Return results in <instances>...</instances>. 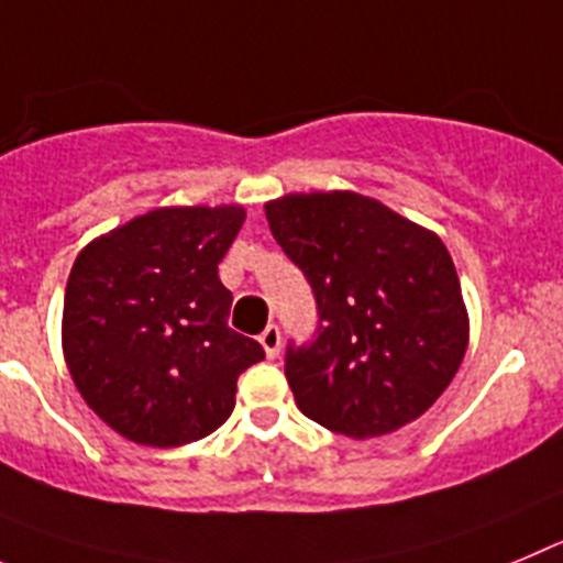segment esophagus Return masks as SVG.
<instances>
[{"label": "esophagus", "instance_id": "1", "mask_svg": "<svg viewBox=\"0 0 563 563\" xmlns=\"http://www.w3.org/2000/svg\"><path fill=\"white\" fill-rule=\"evenodd\" d=\"M261 344H263V351H266V356H269V358L280 356V328H277V325L266 328V331L261 333Z\"/></svg>", "mask_w": 563, "mask_h": 563}]
</instances>
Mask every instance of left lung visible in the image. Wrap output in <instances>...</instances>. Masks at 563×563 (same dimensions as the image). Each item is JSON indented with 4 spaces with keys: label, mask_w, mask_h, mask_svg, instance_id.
<instances>
[{
    "label": "left lung",
    "mask_w": 563,
    "mask_h": 563,
    "mask_svg": "<svg viewBox=\"0 0 563 563\" xmlns=\"http://www.w3.org/2000/svg\"><path fill=\"white\" fill-rule=\"evenodd\" d=\"M263 210L319 308L317 339L286 356L300 412L353 440L420 418L468 347L460 277L438 232L353 190L288 194Z\"/></svg>",
    "instance_id": "left-lung-1"
}]
</instances>
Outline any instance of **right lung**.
I'll return each instance as SVG.
<instances>
[{
  "label": "right lung",
  "mask_w": 563,
  "mask_h": 563,
  "mask_svg": "<svg viewBox=\"0 0 563 563\" xmlns=\"http://www.w3.org/2000/svg\"><path fill=\"white\" fill-rule=\"evenodd\" d=\"M246 210L156 207L78 252L60 344L95 415L154 449L194 443L224 423L235 384L263 347L232 331L219 263Z\"/></svg>",
  "instance_id": "add662e5"
}]
</instances>
